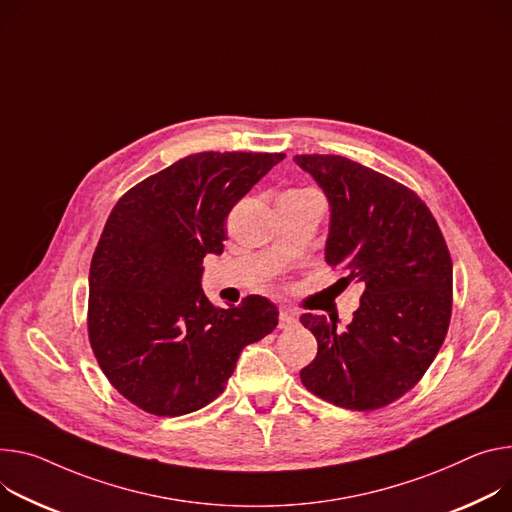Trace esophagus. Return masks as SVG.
<instances>
[{
    "label": "esophagus",
    "mask_w": 512,
    "mask_h": 512,
    "mask_svg": "<svg viewBox=\"0 0 512 512\" xmlns=\"http://www.w3.org/2000/svg\"><path fill=\"white\" fill-rule=\"evenodd\" d=\"M296 322H298V318H296L294 310H290V308L280 310V329H292Z\"/></svg>",
    "instance_id": "esophagus-1"
}]
</instances>
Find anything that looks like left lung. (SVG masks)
I'll list each match as a JSON object with an SVG mask.
<instances>
[{"label": "left lung", "instance_id": "1", "mask_svg": "<svg viewBox=\"0 0 512 512\" xmlns=\"http://www.w3.org/2000/svg\"><path fill=\"white\" fill-rule=\"evenodd\" d=\"M331 206L324 257L361 284L345 331L302 314L318 353L300 380L318 398L376 410L412 390L437 357L451 318L453 267L441 228L406 185L339 155H296Z\"/></svg>", "mask_w": 512, "mask_h": 512}]
</instances>
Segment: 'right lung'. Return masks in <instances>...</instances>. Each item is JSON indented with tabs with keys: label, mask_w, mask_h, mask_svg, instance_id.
<instances>
[{
	"label": "right lung",
	"mask_w": 512,
	"mask_h": 512,
	"mask_svg": "<svg viewBox=\"0 0 512 512\" xmlns=\"http://www.w3.org/2000/svg\"><path fill=\"white\" fill-rule=\"evenodd\" d=\"M284 153H196L128 190L89 267L87 333L110 384L134 406L181 416L218 398L249 343L277 327L263 296L216 308L202 261L224 220Z\"/></svg>",
	"instance_id": "1"
}]
</instances>
